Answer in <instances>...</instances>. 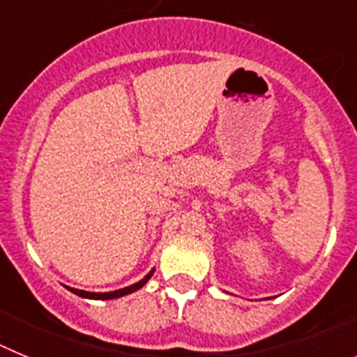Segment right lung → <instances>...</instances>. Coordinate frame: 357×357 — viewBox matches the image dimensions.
<instances>
[{
  "label": "right lung",
  "mask_w": 357,
  "mask_h": 357,
  "mask_svg": "<svg viewBox=\"0 0 357 357\" xmlns=\"http://www.w3.org/2000/svg\"><path fill=\"white\" fill-rule=\"evenodd\" d=\"M155 272V268L150 270V272L144 275V279H141L139 282H135V284L127 286V288H121V289H116V291H109V293H93V291H84V289H77V288H68L69 291L75 293V295L82 296V298H93V301H112V298H119V296H125V295H130V293L137 291V289L143 288L146 284L150 277L153 275Z\"/></svg>",
  "instance_id": "1"
}]
</instances>
